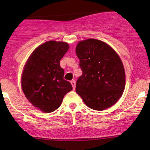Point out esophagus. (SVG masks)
<instances>
[{
  "mask_svg": "<svg viewBox=\"0 0 150 150\" xmlns=\"http://www.w3.org/2000/svg\"><path fill=\"white\" fill-rule=\"evenodd\" d=\"M70 83H71L72 86H73V89H75V80H72L71 82H70Z\"/></svg>",
  "mask_w": 150,
  "mask_h": 150,
  "instance_id": "esophagus-1",
  "label": "esophagus"
}]
</instances>
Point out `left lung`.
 I'll return each instance as SVG.
<instances>
[{
  "mask_svg": "<svg viewBox=\"0 0 150 150\" xmlns=\"http://www.w3.org/2000/svg\"><path fill=\"white\" fill-rule=\"evenodd\" d=\"M82 75L76 82V92L92 109L111 107L123 94L125 74L116 51L102 41L89 39L76 46Z\"/></svg>",
  "mask_w": 150,
  "mask_h": 150,
  "instance_id": "1",
  "label": "left lung"
}]
</instances>
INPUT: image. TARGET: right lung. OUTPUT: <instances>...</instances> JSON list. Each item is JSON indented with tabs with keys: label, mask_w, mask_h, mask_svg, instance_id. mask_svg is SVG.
<instances>
[{
	"label": "right lung",
	"mask_w": 150,
	"mask_h": 150,
	"mask_svg": "<svg viewBox=\"0 0 150 150\" xmlns=\"http://www.w3.org/2000/svg\"><path fill=\"white\" fill-rule=\"evenodd\" d=\"M68 49L66 42H46L32 53L24 67L22 91L31 104L44 113L57 109L64 96L73 89L63 79L64 70L60 65Z\"/></svg>",
	"instance_id": "1"
}]
</instances>
